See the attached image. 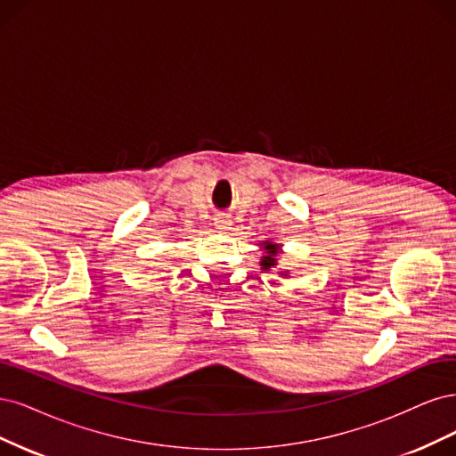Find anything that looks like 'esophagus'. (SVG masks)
<instances>
[{
  "instance_id": "1",
  "label": "esophagus",
  "mask_w": 456,
  "mask_h": 456,
  "mask_svg": "<svg viewBox=\"0 0 456 456\" xmlns=\"http://www.w3.org/2000/svg\"><path fill=\"white\" fill-rule=\"evenodd\" d=\"M214 224H216V227H227V225H231V217L227 214H219L214 217Z\"/></svg>"
}]
</instances>
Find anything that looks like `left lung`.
Masks as SVG:
<instances>
[{"label":"left lung","instance_id":"left-lung-1","mask_svg":"<svg viewBox=\"0 0 456 456\" xmlns=\"http://www.w3.org/2000/svg\"><path fill=\"white\" fill-rule=\"evenodd\" d=\"M265 248L269 249V256L263 257V261H261V267H263V269H269L271 265H274V259H273V256L276 254V246H274V244H267Z\"/></svg>","mask_w":456,"mask_h":456}]
</instances>
